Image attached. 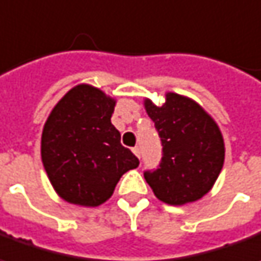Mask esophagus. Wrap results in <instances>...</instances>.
Here are the masks:
<instances>
[{
    "mask_svg": "<svg viewBox=\"0 0 261 261\" xmlns=\"http://www.w3.org/2000/svg\"><path fill=\"white\" fill-rule=\"evenodd\" d=\"M133 153L136 154V157L140 159V148H138V147H134V148H133Z\"/></svg>",
    "mask_w": 261,
    "mask_h": 261,
    "instance_id": "34e87169",
    "label": "esophagus"
}]
</instances>
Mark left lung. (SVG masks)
<instances>
[{"mask_svg": "<svg viewBox=\"0 0 261 261\" xmlns=\"http://www.w3.org/2000/svg\"><path fill=\"white\" fill-rule=\"evenodd\" d=\"M144 108L163 144L160 167L145 171L154 196L170 205L197 201L212 190L224 163V140L219 125L198 102L166 93V102L150 98Z\"/></svg>", "mask_w": 261, "mask_h": 261, "instance_id": "8db88e82", "label": "left lung"}]
</instances>
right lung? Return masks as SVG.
I'll list each match as a JSON object with an SVG mask.
<instances>
[{"label":"right lung","instance_id":"1","mask_svg":"<svg viewBox=\"0 0 261 261\" xmlns=\"http://www.w3.org/2000/svg\"><path fill=\"white\" fill-rule=\"evenodd\" d=\"M116 98L79 84L56 104L44 124L41 159L49 182L67 203L97 207L140 161L111 124Z\"/></svg>","mask_w":261,"mask_h":261}]
</instances>
